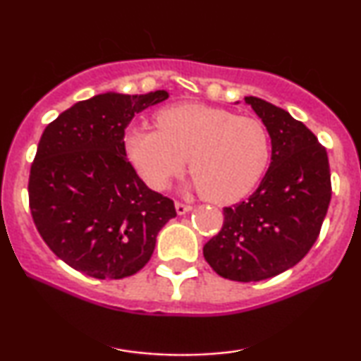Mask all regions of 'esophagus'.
<instances>
[{"instance_id":"obj_1","label":"esophagus","mask_w":361,"mask_h":361,"mask_svg":"<svg viewBox=\"0 0 361 361\" xmlns=\"http://www.w3.org/2000/svg\"><path fill=\"white\" fill-rule=\"evenodd\" d=\"M194 207L192 205H187V204H182V202H176V212L177 215H185L187 212H190Z\"/></svg>"}]
</instances>
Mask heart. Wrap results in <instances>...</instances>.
Segmentation results:
<instances>
[{
  "label": "heart",
  "instance_id": "1",
  "mask_svg": "<svg viewBox=\"0 0 361 361\" xmlns=\"http://www.w3.org/2000/svg\"><path fill=\"white\" fill-rule=\"evenodd\" d=\"M156 130L131 128L125 154L151 189H164L189 157L190 189L230 204L248 195L268 169L271 141L263 123L224 108L180 103L156 115Z\"/></svg>",
  "mask_w": 361,
  "mask_h": 361
}]
</instances>
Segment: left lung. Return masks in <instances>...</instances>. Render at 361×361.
I'll return each instance as SVG.
<instances>
[{
    "instance_id": "1",
    "label": "left lung",
    "mask_w": 361,
    "mask_h": 361,
    "mask_svg": "<svg viewBox=\"0 0 361 361\" xmlns=\"http://www.w3.org/2000/svg\"><path fill=\"white\" fill-rule=\"evenodd\" d=\"M245 103L271 137V164L248 200L224 209V226L204 246L221 278L255 283L298 264L320 233L332 197L327 151L304 123L258 97Z\"/></svg>"
}]
</instances>
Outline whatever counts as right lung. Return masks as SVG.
Wrapping results in <instances>:
<instances>
[{
  "mask_svg": "<svg viewBox=\"0 0 361 361\" xmlns=\"http://www.w3.org/2000/svg\"><path fill=\"white\" fill-rule=\"evenodd\" d=\"M169 98L106 92L49 123L29 176L32 220L49 248L97 279H121L149 261L174 202L151 190L126 159L125 128Z\"/></svg>",
  "mask_w": 361,
  "mask_h": 361,
  "instance_id": "obj_1",
  "label": "right lung"
}]
</instances>
